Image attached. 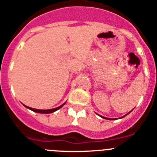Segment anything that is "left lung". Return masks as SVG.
<instances>
[{"label":"left lung","instance_id":"obj_1","mask_svg":"<svg viewBox=\"0 0 157 157\" xmlns=\"http://www.w3.org/2000/svg\"><path fill=\"white\" fill-rule=\"evenodd\" d=\"M130 113V112H129ZM128 114H127V115H128ZM127 115H125V116H127ZM125 116H124V117H122V118L123 117H125ZM100 117H102V118H104V119H107V120H114V119H111V118H106V117H101V116H100Z\"/></svg>","mask_w":157,"mask_h":157}]
</instances>
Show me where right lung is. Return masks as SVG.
Here are the masks:
<instances>
[{"mask_svg": "<svg viewBox=\"0 0 157 157\" xmlns=\"http://www.w3.org/2000/svg\"><path fill=\"white\" fill-rule=\"evenodd\" d=\"M65 103L64 104H63L62 105H60V106L57 107V108L51 109H33V108H30V107H28V106H26V105H25V106H26V108L32 110V111H33V112H35V113H52L56 112V110H58V109H59L60 108H62V107L65 105Z\"/></svg>", "mask_w": 157, "mask_h": 157, "instance_id": "add662e5", "label": "right lung"}]
</instances>
